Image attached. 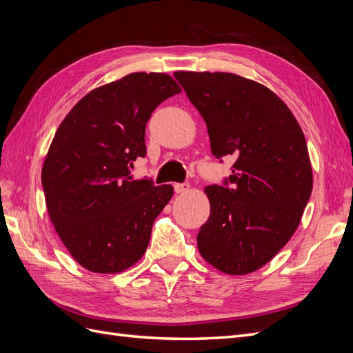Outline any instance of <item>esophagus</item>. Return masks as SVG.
I'll list each match as a JSON object with an SVG mask.
<instances>
[{"label": "esophagus", "mask_w": 353, "mask_h": 353, "mask_svg": "<svg viewBox=\"0 0 353 353\" xmlns=\"http://www.w3.org/2000/svg\"><path fill=\"white\" fill-rule=\"evenodd\" d=\"M174 188H175V193L183 194V193H187V191L190 190V184H175Z\"/></svg>", "instance_id": "34e87169"}]
</instances>
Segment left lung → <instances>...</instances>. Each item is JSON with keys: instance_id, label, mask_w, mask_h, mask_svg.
Here are the masks:
<instances>
[{"instance_id": "8db88e82", "label": "left lung", "mask_w": 353, "mask_h": 353, "mask_svg": "<svg viewBox=\"0 0 353 353\" xmlns=\"http://www.w3.org/2000/svg\"><path fill=\"white\" fill-rule=\"evenodd\" d=\"M174 77L206 122L212 154L236 159L231 187H205L210 215L197 249L223 274H250L292 239L311 197L302 128L279 95L256 81L227 72Z\"/></svg>"}]
</instances>
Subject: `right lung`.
<instances>
[{
	"label": "right lung",
	"mask_w": 353,
	"mask_h": 353,
	"mask_svg": "<svg viewBox=\"0 0 353 353\" xmlns=\"http://www.w3.org/2000/svg\"><path fill=\"white\" fill-rule=\"evenodd\" d=\"M178 92L166 73H130L90 91L60 123L41 181L52 225L85 270L117 274L145 253L174 187L130 174L145 156L147 121Z\"/></svg>",
	"instance_id": "add662e5"
}]
</instances>
